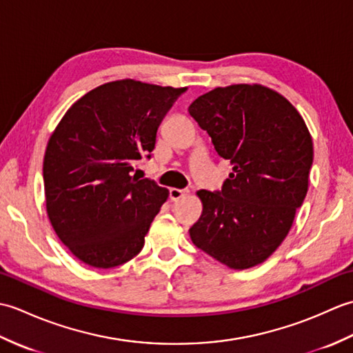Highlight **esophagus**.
Masks as SVG:
<instances>
[{
    "instance_id": "esophagus-1",
    "label": "esophagus",
    "mask_w": 353,
    "mask_h": 353,
    "mask_svg": "<svg viewBox=\"0 0 353 353\" xmlns=\"http://www.w3.org/2000/svg\"><path fill=\"white\" fill-rule=\"evenodd\" d=\"M186 194H188V191H186V190L170 188V200H172V201H177V200H181V199L186 197Z\"/></svg>"
}]
</instances>
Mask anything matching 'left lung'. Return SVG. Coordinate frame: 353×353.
<instances>
[{
    "mask_svg": "<svg viewBox=\"0 0 353 353\" xmlns=\"http://www.w3.org/2000/svg\"><path fill=\"white\" fill-rule=\"evenodd\" d=\"M188 110L232 165L221 191H197L203 211L192 243L232 270L259 265L288 235L308 192L314 147L305 119L258 83L215 88Z\"/></svg>",
    "mask_w": 353,
    "mask_h": 353,
    "instance_id": "left-lung-1",
    "label": "left lung"
}]
</instances>
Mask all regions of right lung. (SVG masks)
Returning <instances> with one entry per match:
<instances>
[{
  "label": "right lung",
  "mask_w": 353,
  "mask_h": 353,
  "mask_svg": "<svg viewBox=\"0 0 353 353\" xmlns=\"http://www.w3.org/2000/svg\"><path fill=\"white\" fill-rule=\"evenodd\" d=\"M186 89L109 81L74 103L51 133L43 156L47 214L85 264L121 265L144 247L170 191L132 171L150 157L157 127Z\"/></svg>",
  "instance_id": "1"
}]
</instances>
